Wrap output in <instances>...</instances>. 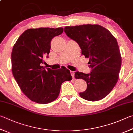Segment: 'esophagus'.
Instances as JSON below:
<instances>
[{
  "label": "esophagus",
  "instance_id": "esophagus-1",
  "mask_svg": "<svg viewBox=\"0 0 133 133\" xmlns=\"http://www.w3.org/2000/svg\"><path fill=\"white\" fill-rule=\"evenodd\" d=\"M70 74L72 76V78H74V72L73 71H70Z\"/></svg>",
  "mask_w": 133,
  "mask_h": 133
}]
</instances>
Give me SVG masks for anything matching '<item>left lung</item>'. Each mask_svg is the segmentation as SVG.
Listing matches in <instances>:
<instances>
[{
    "mask_svg": "<svg viewBox=\"0 0 133 133\" xmlns=\"http://www.w3.org/2000/svg\"><path fill=\"white\" fill-rule=\"evenodd\" d=\"M64 32L78 43L82 55L90 59V74L75 73V78L84 79L87 90L79 96L89 101L104 98L114 88L119 78L122 58L117 40L99 25L65 26Z\"/></svg>",
    "mask_w": 133,
    "mask_h": 133,
    "instance_id": "8db88e82",
    "label": "left lung"
}]
</instances>
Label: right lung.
Wrapping results in <instances>:
<instances>
[{"label":"right lung","mask_w":133,"mask_h":133,"mask_svg":"<svg viewBox=\"0 0 133 133\" xmlns=\"http://www.w3.org/2000/svg\"><path fill=\"white\" fill-rule=\"evenodd\" d=\"M63 32L62 27L28 29L13 48V75L21 90L34 102H52L58 97L62 84L72 79L66 68L53 70L41 66L43 57L49 56L51 40Z\"/></svg>","instance_id":"add662e5"}]
</instances>
